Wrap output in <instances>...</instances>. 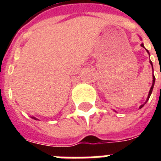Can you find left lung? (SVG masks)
<instances>
[{
    "label": "left lung",
    "mask_w": 161,
    "mask_h": 161,
    "mask_svg": "<svg viewBox=\"0 0 161 161\" xmlns=\"http://www.w3.org/2000/svg\"><path fill=\"white\" fill-rule=\"evenodd\" d=\"M141 47H144V44H143V43L141 44ZM147 52H148V53H149V51H148V50H147ZM150 64H151V67H152V68H153L152 62H151V61H150ZM155 76L153 75V83H152V86H151V88H150V92H149V94H148V98H147V99H146V102H147V101L149 100V98H150V95H151V93H152L153 88H154V85H155ZM146 102H145V103H146ZM143 106H144V104H142V105H140V108H142Z\"/></svg>",
    "instance_id": "1"
}]
</instances>
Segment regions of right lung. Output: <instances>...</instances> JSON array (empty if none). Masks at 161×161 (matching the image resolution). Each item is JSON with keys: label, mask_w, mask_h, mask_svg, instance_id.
Returning a JSON list of instances; mask_svg holds the SVG:
<instances>
[{"label": "right lung", "mask_w": 161, "mask_h": 161, "mask_svg": "<svg viewBox=\"0 0 161 161\" xmlns=\"http://www.w3.org/2000/svg\"><path fill=\"white\" fill-rule=\"evenodd\" d=\"M31 118H32V119H36V120H37V119H36V118H35V117H31Z\"/></svg>", "instance_id": "add662e5"}]
</instances>
